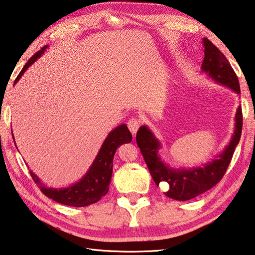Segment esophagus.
<instances>
[{
	"instance_id": "esophagus-1",
	"label": "esophagus",
	"mask_w": 255,
	"mask_h": 255,
	"mask_svg": "<svg viewBox=\"0 0 255 255\" xmlns=\"http://www.w3.org/2000/svg\"><path fill=\"white\" fill-rule=\"evenodd\" d=\"M128 128L132 135H136V132L138 129L140 127V120H138L136 118H131L130 120H128Z\"/></svg>"
}]
</instances>
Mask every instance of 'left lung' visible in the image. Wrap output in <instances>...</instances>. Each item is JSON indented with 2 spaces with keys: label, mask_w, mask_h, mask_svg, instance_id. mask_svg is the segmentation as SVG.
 Segmentation results:
<instances>
[{
  "label": "left lung",
  "mask_w": 255,
  "mask_h": 255,
  "mask_svg": "<svg viewBox=\"0 0 255 255\" xmlns=\"http://www.w3.org/2000/svg\"><path fill=\"white\" fill-rule=\"evenodd\" d=\"M203 45L204 60L201 67L202 71L213 81L228 87L235 94L240 95L239 79L225 55L206 38L203 39ZM242 122V108L239 106L235 114L234 133L229 145L215 157V159L203 165L202 167H170L160 158L161 143L147 126H141L137 131L136 141L157 186L161 183L167 184L168 191L165 192L166 196L176 201H188L215 186L223 177L232 159L235 147L240 141Z\"/></svg>",
  "instance_id": "obj_1"
}]
</instances>
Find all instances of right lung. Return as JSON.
<instances>
[{
	"label": "right lung",
	"instance_id": "add662e5",
	"mask_svg": "<svg viewBox=\"0 0 255 255\" xmlns=\"http://www.w3.org/2000/svg\"><path fill=\"white\" fill-rule=\"evenodd\" d=\"M47 48L48 45H45V47L38 51L33 57L30 58L29 61L25 63V66L23 67L21 72L18 73L14 83L20 80V78L27 70V68L32 66L44 53ZM131 138V133L125 124L113 129L108 133V136L106 137L99 152L97 154L94 163L91 164L88 172L83 175V177L80 180H78L77 183L68 187H48L41 182V179L34 173L30 172V174L36 185L40 187L41 192L45 196L52 198L53 201L60 203V204L75 207L94 204V203L98 202L101 197L105 196L109 191V184L113 175V161L116 150L123 143L130 142Z\"/></svg>",
	"mask_w": 255,
	"mask_h": 255
}]
</instances>
